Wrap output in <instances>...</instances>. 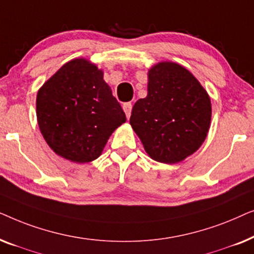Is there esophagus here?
<instances>
[{
	"label": "esophagus",
	"mask_w": 254,
	"mask_h": 254,
	"mask_svg": "<svg viewBox=\"0 0 254 254\" xmlns=\"http://www.w3.org/2000/svg\"><path fill=\"white\" fill-rule=\"evenodd\" d=\"M131 103H125L124 104V106H123V109H124V111H125V113H126V117H127V119L128 118L130 117V113H131Z\"/></svg>",
	"instance_id": "obj_1"
}]
</instances>
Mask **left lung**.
<instances>
[{"label":"left lung","instance_id":"obj_1","mask_svg":"<svg viewBox=\"0 0 254 254\" xmlns=\"http://www.w3.org/2000/svg\"><path fill=\"white\" fill-rule=\"evenodd\" d=\"M210 118L199 81L182 65L161 62L149 70L148 96L134 104L129 123L152 159L173 164L200 148Z\"/></svg>","mask_w":254,"mask_h":254}]
</instances>
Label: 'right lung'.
Returning a JSON list of instances; mask_svg holds the SVG:
<instances>
[{"label":"right lung","mask_w":254,"mask_h":254,"mask_svg":"<svg viewBox=\"0 0 254 254\" xmlns=\"http://www.w3.org/2000/svg\"><path fill=\"white\" fill-rule=\"evenodd\" d=\"M37 118L47 144L76 163L99 157L111 134L126 121L103 71L84 59L65 64L45 83L37 96Z\"/></svg>","instance_id":"1"}]
</instances>
